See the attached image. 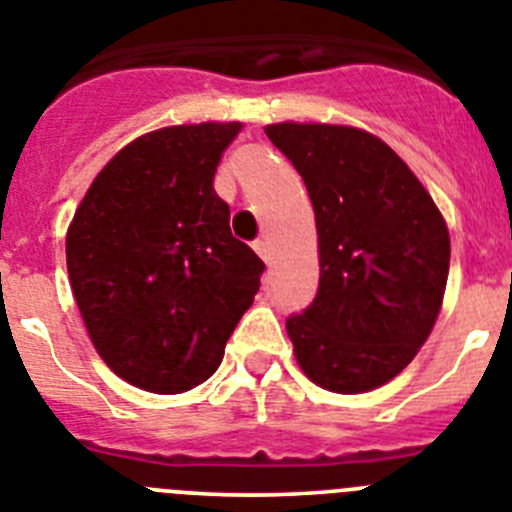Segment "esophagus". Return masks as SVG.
<instances>
[{
  "mask_svg": "<svg viewBox=\"0 0 512 512\" xmlns=\"http://www.w3.org/2000/svg\"><path fill=\"white\" fill-rule=\"evenodd\" d=\"M253 251L259 253L261 259H264L266 264H269V261H271V246H269V241H266V238H259V241H253Z\"/></svg>",
  "mask_w": 512,
  "mask_h": 512,
  "instance_id": "1",
  "label": "esophagus"
}]
</instances>
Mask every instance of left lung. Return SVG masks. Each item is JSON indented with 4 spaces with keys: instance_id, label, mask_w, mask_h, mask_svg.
<instances>
[{
    "instance_id": "8db88e82",
    "label": "left lung",
    "mask_w": 512,
    "mask_h": 512,
    "mask_svg": "<svg viewBox=\"0 0 512 512\" xmlns=\"http://www.w3.org/2000/svg\"><path fill=\"white\" fill-rule=\"evenodd\" d=\"M315 210L318 295L287 318L302 372L341 395L390 382L441 310L451 243L431 194L374 135L343 125H269Z\"/></svg>"
}]
</instances>
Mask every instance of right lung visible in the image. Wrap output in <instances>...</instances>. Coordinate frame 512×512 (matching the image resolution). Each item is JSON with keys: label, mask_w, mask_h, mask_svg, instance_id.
Returning a JSON list of instances; mask_svg holds the SVG:
<instances>
[{"label": "right lung", "mask_w": 512, "mask_h": 512, "mask_svg": "<svg viewBox=\"0 0 512 512\" xmlns=\"http://www.w3.org/2000/svg\"><path fill=\"white\" fill-rule=\"evenodd\" d=\"M241 122L156 130L99 171L66 235L94 348L117 377L179 395L215 374L264 261L230 233L212 179Z\"/></svg>", "instance_id": "1"}]
</instances>
